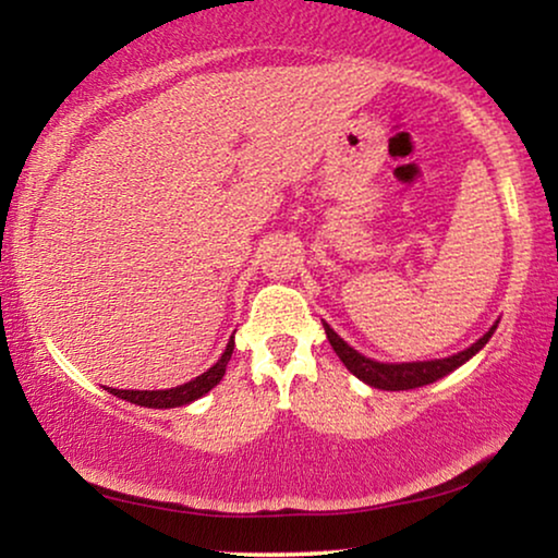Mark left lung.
<instances>
[{
    "mask_svg": "<svg viewBox=\"0 0 558 558\" xmlns=\"http://www.w3.org/2000/svg\"><path fill=\"white\" fill-rule=\"evenodd\" d=\"M325 325V332H327V340H330V345L335 353L342 363H345V368L353 373L355 378H361L363 384H368L373 388H384V391H409V388H418V386H426V384H434V380L445 378L447 373H452L460 368L462 363H468L472 355L480 353V350L485 348V342L493 338L495 327L493 325L490 330H487L483 338L477 342H472L468 350H462V353L457 355H449V357H439V361H418V363H378V361H371V357H365L357 353L348 345L345 340L340 338L338 332L332 330L330 325Z\"/></svg>",
    "mask_w": 558,
    "mask_h": 558,
    "instance_id": "1",
    "label": "left lung"
}]
</instances>
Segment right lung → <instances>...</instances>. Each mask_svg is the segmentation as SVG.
Segmentation results:
<instances>
[{"label":"right lung","mask_w":558,"mask_h":558,"mask_svg":"<svg viewBox=\"0 0 558 558\" xmlns=\"http://www.w3.org/2000/svg\"><path fill=\"white\" fill-rule=\"evenodd\" d=\"M233 345L235 342L231 338L223 350V355H220V361L213 365V368H208L203 376L187 380V384H182L178 388H167V391H121V388H109V391L113 396H119V399L136 403V407H147V409L185 407V403L201 399V396H205L210 388H216L220 384V378L226 376V365L231 361Z\"/></svg>","instance_id":"add662e5"}]
</instances>
